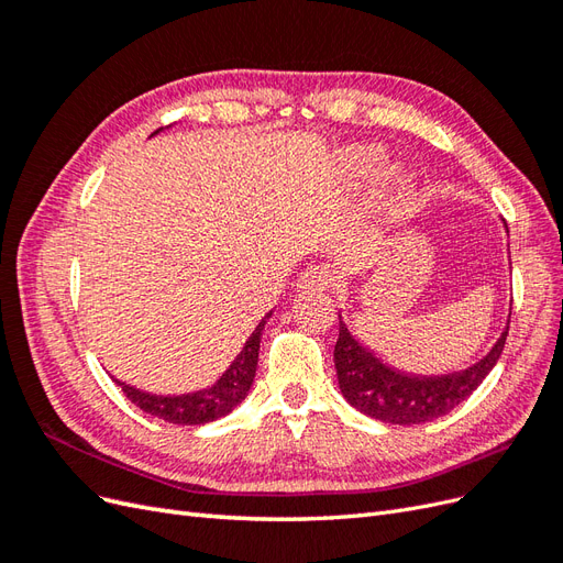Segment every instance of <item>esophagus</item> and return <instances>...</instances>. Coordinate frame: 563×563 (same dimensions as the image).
Masks as SVG:
<instances>
[{
  "mask_svg": "<svg viewBox=\"0 0 563 563\" xmlns=\"http://www.w3.org/2000/svg\"><path fill=\"white\" fill-rule=\"evenodd\" d=\"M333 282L335 279L331 275V269H327L323 265H310L300 275L298 286L300 288H310V291H323V288H331Z\"/></svg>",
  "mask_w": 563,
  "mask_h": 563,
  "instance_id": "esophagus-1",
  "label": "esophagus"
}]
</instances>
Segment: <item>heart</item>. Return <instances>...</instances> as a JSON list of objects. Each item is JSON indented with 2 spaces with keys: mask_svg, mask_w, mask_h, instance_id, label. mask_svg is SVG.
<instances>
[{
  "mask_svg": "<svg viewBox=\"0 0 563 563\" xmlns=\"http://www.w3.org/2000/svg\"><path fill=\"white\" fill-rule=\"evenodd\" d=\"M356 162H360L366 172H376V168L380 166V162H383V157H380V152H376V150H360L356 152Z\"/></svg>",
  "mask_w": 563,
  "mask_h": 563,
  "instance_id": "heart-1",
  "label": "heart"
}]
</instances>
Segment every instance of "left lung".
I'll use <instances>...</instances> for the list:
<instances>
[{
  "label": "left lung",
  "instance_id": "8db88e82",
  "mask_svg": "<svg viewBox=\"0 0 563 563\" xmlns=\"http://www.w3.org/2000/svg\"><path fill=\"white\" fill-rule=\"evenodd\" d=\"M509 327L482 362L449 376H408L387 366L356 340L340 319L333 362L343 397L368 418L389 424H420L446 416L484 383L500 360Z\"/></svg>",
  "mask_w": 563,
  "mask_h": 563
}]
</instances>
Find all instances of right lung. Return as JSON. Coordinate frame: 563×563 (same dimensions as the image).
Returning a JSON list of instances; mask_svg holds the SVG:
<instances>
[{
	"label": "right lung",
	"instance_id": "add662e5",
	"mask_svg": "<svg viewBox=\"0 0 563 563\" xmlns=\"http://www.w3.org/2000/svg\"><path fill=\"white\" fill-rule=\"evenodd\" d=\"M157 129L155 133H159ZM272 312H267L269 317ZM265 317V319H267ZM265 319H261L258 327L246 340L242 352L236 354V360L230 364V368L216 380V385L190 391V395H178V397H162V395H150V391H141L135 387H129L122 380H114L126 399L135 404L141 411L162 418L174 424H203L213 422L218 418L228 416L234 406H240L242 399L249 395V389L255 378V366H258V350H261V335L265 329Z\"/></svg>",
	"mask_w": 563,
	"mask_h": 563
}]
</instances>
